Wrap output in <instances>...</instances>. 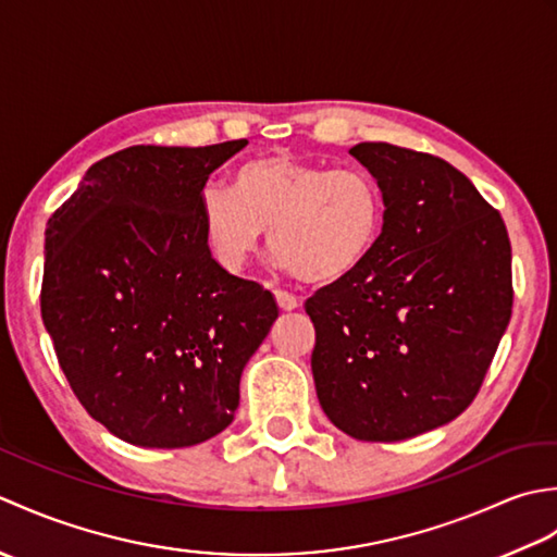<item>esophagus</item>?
Instances as JSON below:
<instances>
[{
	"mask_svg": "<svg viewBox=\"0 0 557 557\" xmlns=\"http://www.w3.org/2000/svg\"><path fill=\"white\" fill-rule=\"evenodd\" d=\"M275 299L280 304V309H285V311H292V309H297V306H299V299L287 289H275Z\"/></svg>",
	"mask_w": 557,
	"mask_h": 557,
	"instance_id": "34e87169",
	"label": "esophagus"
}]
</instances>
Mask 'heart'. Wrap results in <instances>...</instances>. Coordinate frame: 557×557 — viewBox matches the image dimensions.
<instances>
[{
  "label": "heart",
  "instance_id": "obj_1",
  "mask_svg": "<svg viewBox=\"0 0 557 557\" xmlns=\"http://www.w3.org/2000/svg\"><path fill=\"white\" fill-rule=\"evenodd\" d=\"M198 210L210 251L224 268H244L270 230L272 253L306 282L357 272L385 224V198L371 172L289 156L244 162L232 174V191L203 188Z\"/></svg>",
  "mask_w": 557,
  "mask_h": 557
}]
</instances>
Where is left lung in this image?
I'll use <instances>...</instances> for the list:
<instances>
[{
	"label": "left lung",
	"mask_w": 557,
	"mask_h": 557,
	"mask_svg": "<svg viewBox=\"0 0 557 557\" xmlns=\"http://www.w3.org/2000/svg\"><path fill=\"white\" fill-rule=\"evenodd\" d=\"M351 156L381 184V242L306 299L318 401L339 431L393 443L457 419L479 395L512 315L500 212L453 164L393 144Z\"/></svg>",
	"instance_id": "left-lung-1"
}]
</instances>
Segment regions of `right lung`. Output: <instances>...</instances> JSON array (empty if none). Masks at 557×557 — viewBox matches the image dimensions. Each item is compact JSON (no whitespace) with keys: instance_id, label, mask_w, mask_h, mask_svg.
I'll use <instances>...</instances> for the list:
<instances>
[{"instance_id":"1","label":"right lung","mask_w":557,"mask_h":557,"mask_svg":"<svg viewBox=\"0 0 557 557\" xmlns=\"http://www.w3.org/2000/svg\"><path fill=\"white\" fill-rule=\"evenodd\" d=\"M248 144L134 146L96 162L45 230L40 311L92 419L140 447L227 429L246 361L277 318L210 253L198 198Z\"/></svg>"}]
</instances>
